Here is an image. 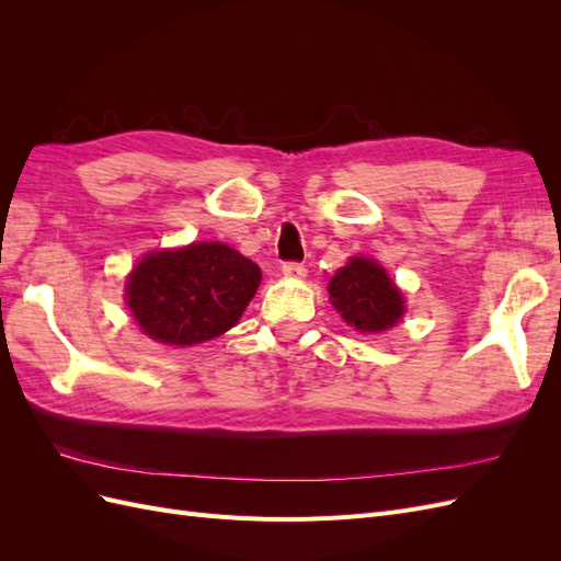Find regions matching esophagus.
I'll return each instance as SVG.
<instances>
[{
    "label": "esophagus",
    "instance_id": "1",
    "mask_svg": "<svg viewBox=\"0 0 561 561\" xmlns=\"http://www.w3.org/2000/svg\"><path fill=\"white\" fill-rule=\"evenodd\" d=\"M283 276H287V278H304V276H307V266H304L301 262H285L283 264Z\"/></svg>",
    "mask_w": 561,
    "mask_h": 561
}]
</instances>
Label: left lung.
<instances>
[{
	"label": "left lung",
	"mask_w": 561,
	"mask_h": 561,
	"mask_svg": "<svg viewBox=\"0 0 561 561\" xmlns=\"http://www.w3.org/2000/svg\"><path fill=\"white\" fill-rule=\"evenodd\" d=\"M328 293L334 309L360 332H383L398 325L404 313L400 290L375 260L353 257L336 271Z\"/></svg>",
	"instance_id": "obj_1"
}]
</instances>
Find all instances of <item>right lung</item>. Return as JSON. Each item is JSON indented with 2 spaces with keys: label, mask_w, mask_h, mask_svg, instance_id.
Masks as SVG:
<instances>
[{
  "label": "right lung",
  "mask_w": 561,
  "mask_h": 561,
  "mask_svg": "<svg viewBox=\"0 0 561 561\" xmlns=\"http://www.w3.org/2000/svg\"><path fill=\"white\" fill-rule=\"evenodd\" d=\"M260 280V266L239 250L192 243L147 254L128 276L126 301L145 334L192 346L233 328Z\"/></svg>",
  "instance_id": "1"
}]
</instances>
